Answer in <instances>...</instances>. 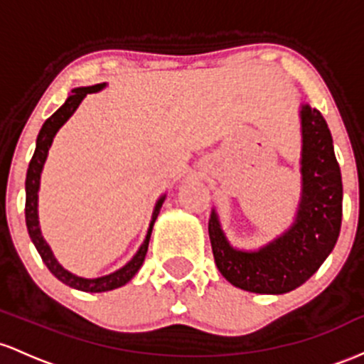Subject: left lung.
Masks as SVG:
<instances>
[{
    "instance_id": "1",
    "label": "left lung",
    "mask_w": 364,
    "mask_h": 364,
    "mask_svg": "<svg viewBox=\"0 0 364 364\" xmlns=\"http://www.w3.org/2000/svg\"><path fill=\"white\" fill-rule=\"evenodd\" d=\"M303 124V196L294 225L259 251H237L227 242L213 211L208 232L220 273L235 287L285 294L303 285L332 252L342 223V177L325 118L308 105Z\"/></svg>"
}]
</instances>
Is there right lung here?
<instances>
[{
	"mask_svg": "<svg viewBox=\"0 0 364 364\" xmlns=\"http://www.w3.org/2000/svg\"><path fill=\"white\" fill-rule=\"evenodd\" d=\"M105 84H96V85H89V87H79V89H73L70 96L67 97L63 105L56 109L53 115L44 122L43 129L39 130V136L38 141H36V151H34V156H32L31 163H28V170H27V178H26V223H27V230L28 235H31L32 242H34L36 249L43 258L44 264L48 267L53 275L56 277L60 282L63 284L70 285L73 289H79V291L84 292H106V291H113V289L122 287L125 285L127 282L132 279L134 275L139 272L141 264L144 263L146 258V252H148V246H149V237L151 232H153V225H154V220H156L158 213H160V208L163 204V199L165 196L158 201L156 208H154V213H153V220H151V225L148 230V235H146L144 242H142L141 249L137 251V255L134 256L132 259L125 264L124 268L117 270L115 273H109L106 277H100V279H82V277H77L73 273L67 272L63 267L55 259L53 256L50 246H48L46 240L43 239L41 235V228H39V220H38V191H39V178H41V171H43V165L46 161L48 156V151H50V146L53 142V137L55 134L58 132V129L68 118L72 117V113L75 112L77 106L80 105V101L84 100L85 94L89 92H96L100 89H103Z\"/></svg>",
	"mask_w": 364,
	"mask_h": 364,
	"instance_id": "1",
	"label": "right lung"
}]
</instances>
